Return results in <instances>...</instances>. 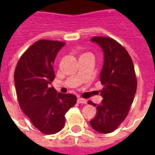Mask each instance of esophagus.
Segmentation results:
<instances>
[{
  "label": "esophagus",
  "instance_id": "34e87169",
  "mask_svg": "<svg viewBox=\"0 0 155 155\" xmlns=\"http://www.w3.org/2000/svg\"><path fill=\"white\" fill-rule=\"evenodd\" d=\"M77 101L78 103H80V104H87V101L84 100V99H82V98H79Z\"/></svg>",
  "mask_w": 155,
  "mask_h": 155
}]
</instances>
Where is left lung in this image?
I'll return each instance as SVG.
<instances>
[{"mask_svg": "<svg viewBox=\"0 0 155 155\" xmlns=\"http://www.w3.org/2000/svg\"><path fill=\"white\" fill-rule=\"evenodd\" d=\"M91 41L101 45L104 51V65L101 82L104 85L101 94L104 98L97 105V114L91 120V127L101 134L113 132L125 120L137 89V79L130 54L122 45L110 37L94 36Z\"/></svg>", "mask_w": 155, "mask_h": 155, "instance_id": "obj_1", "label": "left lung"}]
</instances>
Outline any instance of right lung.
Segmentation results:
<instances>
[{"label": "right lung", "mask_w": 155, "mask_h": 155, "mask_svg": "<svg viewBox=\"0 0 155 155\" xmlns=\"http://www.w3.org/2000/svg\"><path fill=\"white\" fill-rule=\"evenodd\" d=\"M64 45L59 41H35L19 59L14 73L19 105L45 134L62 130L64 115L77 101L74 94L57 93L49 85L54 79L55 56Z\"/></svg>", "instance_id": "obj_1"}]
</instances>
